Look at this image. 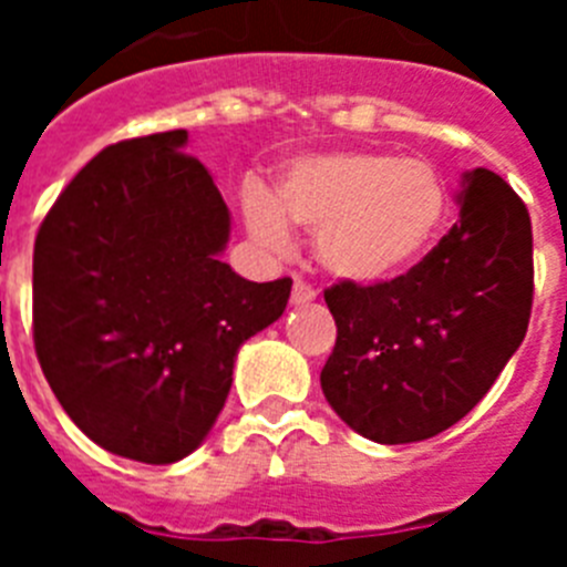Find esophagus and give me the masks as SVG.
<instances>
[{
  "label": "esophagus",
  "mask_w": 567,
  "mask_h": 567,
  "mask_svg": "<svg viewBox=\"0 0 567 567\" xmlns=\"http://www.w3.org/2000/svg\"><path fill=\"white\" fill-rule=\"evenodd\" d=\"M315 298H318V292H315L309 284H303V280H295V284H292V303H295V307L312 303Z\"/></svg>",
  "instance_id": "obj_1"
}]
</instances>
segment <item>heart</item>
<instances>
[{
    "label": "heart",
    "mask_w": 567,
    "mask_h": 567,
    "mask_svg": "<svg viewBox=\"0 0 567 567\" xmlns=\"http://www.w3.org/2000/svg\"><path fill=\"white\" fill-rule=\"evenodd\" d=\"M445 213L437 173L420 158L338 150L292 158L275 189L244 187V218L258 244L287 249L292 229L315 233L327 272L352 284H378L429 247Z\"/></svg>",
    "instance_id": "b5f03b06"
}]
</instances>
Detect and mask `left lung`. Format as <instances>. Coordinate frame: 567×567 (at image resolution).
Segmentation results:
<instances>
[{
  "mask_svg": "<svg viewBox=\"0 0 567 567\" xmlns=\"http://www.w3.org/2000/svg\"><path fill=\"white\" fill-rule=\"evenodd\" d=\"M460 221L405 275L323 292L338 323L320 389L374 443L429 440L485 398L528 332L534 238L517 193L471 169Z\"/></svg>",
  "mask_w": 567,
  "mask_h": 567,
  "instance_id": "left-lung-1",
  "label": "left lung"
}]
</instances>
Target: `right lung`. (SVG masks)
<instances>
[{
    "instance_id": "1",
    "label": "right lung",
    "mask_w": 567,
    "mask_h": 567,
    "mask_svg": "<svg viewBox=\"0 0 567 567\" xmlns=\"http://www.w3.org/2000/svg\"><path fill=\"white\" fill-rule=\"evenodd\" d=\"M187 130L102 150L44 215L33 343L68 417L110 454L167 465L227 403L244 340L287 309L292 280L224 264L229 209L184 153Z\"/></svg>"
}]
</instances>
